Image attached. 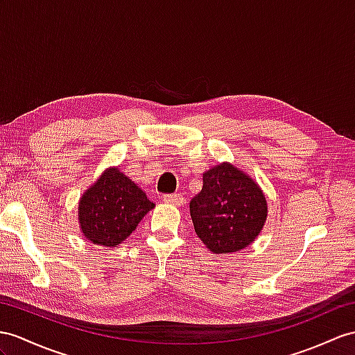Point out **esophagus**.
Here are the masks:
<instances>
[{
	"label": "esophagus",
	"instance_id": "34e87169",
	"mask_svg": "<svg viewBox=\"0 0 355 355\" xmlns=\"http://www.w3.org/2000/svg\"><path fill=\"white\" fill-rule=\"evenodd\" d=\"M162 200H164V203H167V205L182 206L184 205V196L182 194H178V193H175V194H166V196L162 197Z\"/></svg>",
	"mask_w": 355,
	"mask_h": 355
}]
</instances>
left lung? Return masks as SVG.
I'll use <instances>...</instances> for the list:
<instances>
[{
  "instance_id": "obj_1",
  "label": "left lung",
  "mask_w": 355,
  "mask_h": 355,
  "mask_svg": "<svg viewBox=\"0 0 355 355\" xmlns=\"http://www.w3.org/2000/svg\"><path fill=\"white\" fill-rule=\"evenodd\" d=\"M194 230L217 254L245 248L266 221V198L254 180L229 162L203 173V188L189 202Z\"/></svg>"
}]
</instances>
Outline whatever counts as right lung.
<instances>
[{"mask_svg":"<svg viewBox=\"0 0 355 355\" xmlns=\"http://www.w3.org/2000/svg\"><path fill=\"white\" fill-rule=\"evenodd\" d=\"M152 203L134 180L117 167L101 175L78 205L83 235L96 245L116 247L137 229Z\"/></svg>","mask_w":355,"mask_h":355,"instance_id":"1","label":"right lung"}]
</instances>
